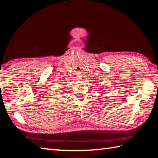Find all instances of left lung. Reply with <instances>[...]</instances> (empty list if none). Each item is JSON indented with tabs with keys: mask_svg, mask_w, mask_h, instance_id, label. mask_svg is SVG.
Masks as SVG:
<instances>
[{
	"mask_svg": "<svg viewBox=\"0 0 158 158\" xmlns=\"http://www.w3.org/2000/svg\"><path fill=\"white\" fill-rule=\"evenodd\" d=\"M102 89H103V88H102V89H100V90H102Z\"/></svg>",
	"mask_w": 158,
	"mask_h": 158,
	"instance_id": "obj_1",
	"label": "left lung"
}]
</instances>
